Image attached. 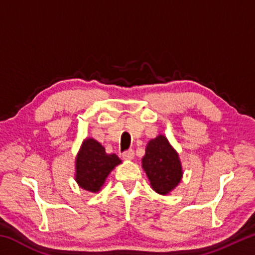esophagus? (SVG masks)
<instances>
[{"mask_svg":"<svg viewBox=\"0 0 255 255\" xmlns=\"http://www.w3.org/2000/svg\"><path fill=\"white\" fill-rule=\"evenodd\" d=\"M133 156H135V153H133L132 149H128V150H126V152L123 153L124 159H129V161H130V159L133 158Z\"/></svg>","mask_w":255,"mask_h":255,"instance_id":"obj_1","label":"esophagus"}]
</instances>
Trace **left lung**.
<instances>
[{
  "label": "left lung",
  "mask_w": 255,
  "mask_h": 255,
  "mask_svg": "<svg viewBox=\"0 0 255 255\" xmlns=\"http://www.w3.org/2000/svg\"><path fill=\"white\" fill-rule=\"evenodd\" d=\"M141 166L146 172L150 187L159 195L170 193L182 179L179 154L163 135L148 141L141 159Z\"/></svg>",
  "instance_id": "1"
}]
</instances>
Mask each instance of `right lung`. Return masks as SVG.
Segmentation results:
<instances>
[{"label":"right lung","mask_w":255,"mask_h":255,"mask_svg":"<svg viewBox=\"0 0 255 255\" xmlns=\"http://www.w3.org/2000/svg\"><path fill=\"white\" fill-rule=\"evenodd\" d=\"M122 163L116 154H107L103 146L93 138L82 143L75 159V181L86 191L98 192L107 176Z\"/></svg>","instance_id":"add662e5"}]
</instances>
